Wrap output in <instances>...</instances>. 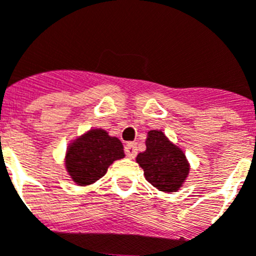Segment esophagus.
<instances>
[{
    "instance_id": "esophagus-1",
    "label": "esophagus",
    "mask_w": 256,
    "mask_h": 256,
    "mask_svg": "<svg viewBox=\"0 0 256 256\" xmlns=\"http://www.w3.org/2000/svg\"><path fill=\"white\" fill-rule=\"evenodd\" d=\"M124 152H126V156L128 158H134L137 154V145L133 142L126 144V148H124Z\"/></svg>"
}]
</instances>
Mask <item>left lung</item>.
Here are the masks:
<instances>
[{"label": "left lung", "mask_w": 256, "mask_h": 256, "mask_svg": "<svg viewBox=\"0 0 256 256\" xmlns=\"http://www.w3.org/2000/svg\"><path fill=\"white\" fill-rule=\"evenodd\" d=\"M145 144L146 150L137 154L136 162L146 180L158 191H179L190 174L184 152L160 130H149Z\"/></svg>", "instance_id": "obj_1"}]
</instances>
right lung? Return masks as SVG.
<instances>
[{"instance_id": "right-lung-1", "label": "right lung", "mask_w": 256, "mask_h": 256, "mask_svg": "<svg viewBox=\"0 0 256 256\" xmlns=\"http://www.w3.org/2000/svg\"><path fill=\"white\" fill-rule=\"evenodd\" d=\"M123 144L102 128H92L72 141L65 152V170L78 186H90L104 176L110 164L124 158Z\"/></svg>"}]
</instances>
